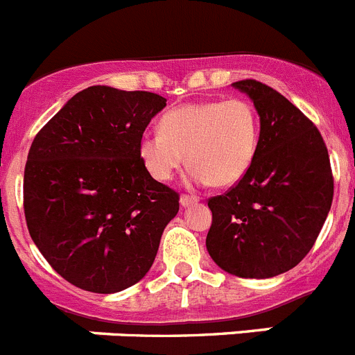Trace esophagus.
Masks as SVG:
<instances>
[{"mask_svg":"<svg viewBox=\"0 0 355 355\" xmlns=\"http://www.w3.org/2000/svg\"><path fill=\"white\" fill-rule=\"evenodd\" d=\"M198 202V196H191V195H182L180 196V205L182 207H189L193 203Z\"/></svg>","mask_w":355,"mask_h":355,"instance_id":"esophagus-1","label":"esophagus"}]
</instances>
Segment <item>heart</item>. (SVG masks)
<instances>
[{"mask_svg":"<svg viewBox=\"0 0 355 355\" xmlns=\"http://www.w3.org/2000/svg\"><path fill=\"white\" fill-rule=\"evenodd\" d=\"M259 135L257 109L245 98L178 105L141 137L139 159L155 180L168 182L187 157L191 180L229 187L250 171Z\"/></svg>","mask_w":355,"mask_h":355,"instance_id":"b5f03b06","label":"heart"}]
</instances>
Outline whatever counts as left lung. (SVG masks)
Instances as JSON below:
<instances>
[{
  "mask_svg": "<svg viewBox=\"0 0 355 355\" xmlns=\"http://www.w3.org/2000/svg\"><path fill=\"white\" fill-rule=\"evenodd\" d=\"M234 87L254 100L261 135L250 171L209 198L205 245L221 270L268 279L309 254L331 211L334 177L325 141L306 114L257 80H239Z\"/></svg>",
  "mask_w": 355,
  "mask_h": 355,
  "instance_id": "1",
  "label": "left lung"
}]
</instances>
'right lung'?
<instances>
[{"mask_svg": "<svg viewBox=\"0 0 355 355\" xmlns=\"http://www.w3.org/2000/svg\"><path fill=\"white\" fill-rule=\"evenodd\" d=\"M166 98L94 85L49 119L28 152L23 205L49 266L73 286L116 293L155 261L178 193L144 169L139 141Z\"/></svg>", "mask_w": 355, "mask_h": 355, "instance_id": "right-lung-1", "label": "right lung"}]
</instances>
